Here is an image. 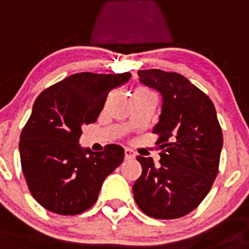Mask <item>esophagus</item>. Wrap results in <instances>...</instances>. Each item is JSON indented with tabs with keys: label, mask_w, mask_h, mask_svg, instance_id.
Here are the masks:
<instances>
[{
	"label": "esophagus",
	"mask_w": 249,
	"mask_h": 249,
	"mask_svg": "<svg viewBox=\"0 0 249 249\" xmlns=\"http://www.w3.org/2000/svg\"><path fill=\"white\" fill-rule=\"evenodd\" d=\"M124 156H125V160H133V159H135V153L133 152L131 149L125 148L124 149Z\"/></svg>",
	"instance_id": "34e87169"
}]
</instances>
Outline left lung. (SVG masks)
Masks as SVG:
<instances>
[{
    "label": "left lung",
    "instance_id": "8db88e82",
    "mask_svg": "<svg viewBox=\"0 0 249 249\" xmlns=\"http://www.w3.org/2000/svg\"><path fill=\"white\" fill-rule=\"evenodd\" d=\"M143 84L162 96L159 135L160 163L138 156L142 175L133 185L137 205L153 219L173 220L197 209L219 173L223 131L206 93L178 72L139 70Z\"/></svg>",
    "mask_w": 249,
    "mask_h": 249
}]
</instances>
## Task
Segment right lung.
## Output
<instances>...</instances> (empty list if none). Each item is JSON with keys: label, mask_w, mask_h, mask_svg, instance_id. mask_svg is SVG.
I'll return each mask as SVG.
<instances>
[{"label": "right lung", "mask_w": 249, "mask_h": 249, "mask_svg": "<svg viewBox=\"0 0 249 249\" xmlns=\"http://www.w3.org/2000/svg\"><path fill=\"white\" fill-rule=\"evenodd\" d=\"M130 72H78L37 97L20 134V161L33 198L57 215H78L92 207L102 183L124 160V149L107 144L102 152L79 144L82 126L94 123L111 90Z\"/></svg>", "instance_id": "1"}]
</instances>
